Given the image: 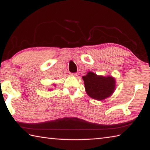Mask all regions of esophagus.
Masks as SVG:
<instances>
[{"instance_id": "obj_1", "label": "esophagus", "mask_w": 150, "mask_h": 150, "mask_svg": "<svg viewBox=\"0 0 150 150\" xmlns=\"http://www.w3.org/2000/svg\"><path fill=\"white\" fill-rule=\"evenodd\" d=\"M71 75L72 76H74V77H77V76H78V73H71Z\"/></svg>"}]
</instances>
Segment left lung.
<instances>
[{"label":"left lung","mask_w":150,"mask_h":150,"mask_svg":"<svg viewBox=\"0 0 150 150\" xmlns=\"http://www.w3.org/2000/svg\"><path fill=\"white\" fill-rule=\"evenodd\" d=\"M82 79L84 81L86 93L95 100H103L110 97L116 89L115 78L112 76L105 77L88 71Z\"/></svg>","instance_id":"1"}]
</instances>
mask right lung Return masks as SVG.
I'll return each instance as SVG.
<instances>
[{"label": "right lung", "mask_w": 150, "mask_h": 150, "mask_svg": "<svg viewBox=\"0 0 150 150\" xmlns=\"http://www.w3.org/2000/svg\"><path fill=\"white\" fill-rule=\"evenodd\" d=\"M54 85V87H55V85ZM50 90H51V89H50Z\"/></svg>", "instance_id": "add662e5"}]
</instances>
